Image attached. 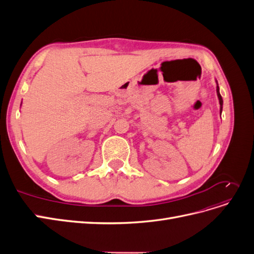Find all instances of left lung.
Returning a JSON list of instances; mask_svg holds the SVG:
<instances>
[{"label": "left lung", "instance_id": "1", "mask_svg": "<svg viewBox=\"0 0 254 254\" xmlns=\"http://www.w3.org/2000/svg\"><path fill=\"white\" fill-rule=\"evenodd\" d=\"M217 82V81H216ZM216 92H217V96H218V99H219V105H220V114H221V111H222V104H224V102H222V97L219 93V87H218V83H217V87H216Z\"/></svg>", "mask_w": 254, "mask_h": 254}]
</instances>
